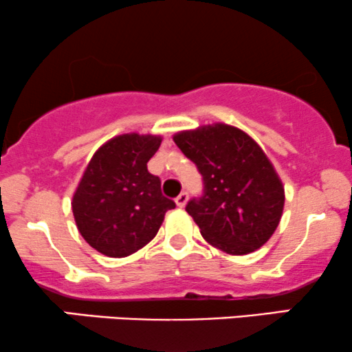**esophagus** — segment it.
Segmentation results:
<instances>
[{
	"label": "esophagus",
	"instance_id": "obj_1",
	"mask_svg": "<svg viewBox=\"0 0 352 352\" xmlns=\"http://www.w3.org/2000/svg\"><path fill=\"white\" fill-rule=\"evenodd\" d=\"M188 199H189L188 192H181L179 196L176 197V206H177V207H181V209H183V207L186 206V202H188Z\"/></svg>",
	"mask_w": 352,
	"mask_h": 352
}]
</instances>
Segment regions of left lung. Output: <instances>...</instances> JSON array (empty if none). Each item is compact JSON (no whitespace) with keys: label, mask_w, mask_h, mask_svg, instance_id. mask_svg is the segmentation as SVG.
<instances>
[{"label":"left lung","mask_w":352,"mask_h":352,"mask_svg":"<svg viewBox=\"0 0 352 352\" xmlns=\"http://www.w3.org/2000/svg\"><path fill=\"white\" fill-rule=\"evenodd\" d=\"M173 140L196 163L204 194L188 214L207 243L228 254L253 253L276 232L284 210V186L261 146L227 124L183 130Z\"/></svg>","instance_id":"left-lung-1"}]
</instances>
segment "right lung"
Listing matches in <instances>:
<instances>
[{
	"mask_svg": "<svg viewBox=\"0 0 352 352\" xmlns=\"http://www.w3.org/2000/svg\"><path fill=\"white\" fill-rule=\"evenodd\" d=\"M162 145L160 135L124 133L93 155L73 194L76 227L89 246L125 258L153 240L164 214L176 204L162 194V181L146 169Z\"/></svg>",
	"mask_w": 352,
	"mask_h": 352,
	"instance_id": "right-lung-1",
	"label": "right lung"
}]
</instances>
